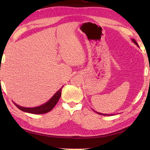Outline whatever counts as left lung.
I'll list each match as a JSON object with an SVG mask.
<instances>
[{
	"instance_id": "obj_1",
	"label": "left lung",
	"mask_w": 150,
	"mask_h": 150,
	"mask_svg": "<svg viewBox=\"0 0 150 150\" xmlns=\"http://www.w3.org/2000/svg\"><path fill=\"white\" fill-rule=\"evenodd\" d=\"M132 42L134 43V44H135L137 46H138L139 47V45H138V43L136 42V41L134 39H132ZM95 111V110H94ZM96 113H97V114H98V115H104V116H110L109 115H106V114H101V113H100V112H96V111H95Z\"/></svg>"
}]
</instances>
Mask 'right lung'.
Listing matches in <instances>:
<instances>
[{
  "label": "right lung",
  "instance_id": "add662e5",
  "mask_svg": "<svg viewBox=\"0 0 150 150\" xmlns=\"http://www.w3.org/2000/svg\"><path fill=\"white\" fill-rule=\"evenodd\" d=\"M62 88H60L59 90H58L57 92L55 94V95L52 96L50 99L47 101V103L42 105H40L37 107H33V108H27V107H23V106L18 105L17 104H14L16 105L20 110L22 111L26 112L31 113V114H35V115H40V114H45L50 112L54 108V106L56 105L58 100H59L61 95H62Z\"/></svg>",
  "mask_w": 150,
  "mask_h": 150
}]
</instances>
